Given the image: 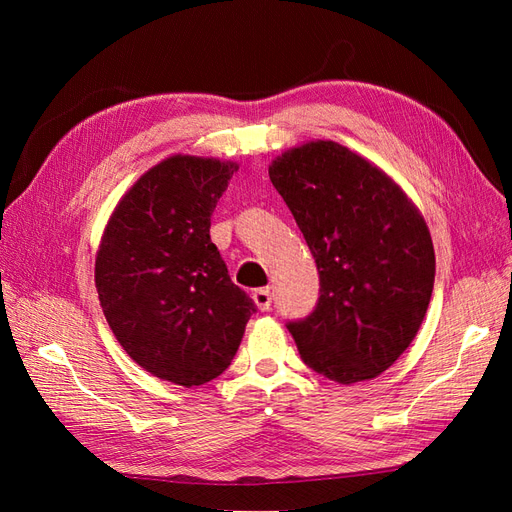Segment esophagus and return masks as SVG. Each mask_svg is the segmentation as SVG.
Instances as JSON below:
<instances>
[{
  "mask_svg": "<svg viewBox=\"0 0 512 512\" xmlns=\"http://www.w3.org/2000/svg\"><path fill=\"white\" fill-rule=\"evenodd\" d=\"M252 299H254V303H256V307L260 309V312H269L271 309V290L269 288H258V290H254V294H252Z\"/></svg>",
  "mask_w": 512,
  "mask_h": 512,
  "instance_id": "esophagus-1",
  "label": "esophagus"
}]
</instances>
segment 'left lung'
<instances>
[{"instance_id": "8db88e82", "label": "left lung", "mask_w": 512, "mask_h": 512, "mask_svg": "<svg viewBox=\"0 0 512 512\" xmlns=\"http://www.w3.org/2000/svg\"><path fill=\"white\" fill-rule=\"evenodd\" d=\"M320 275V299L288 322L301 359L339 384L380 376L427 314L436 254L410 196L374 162L335 141L282 151L269 166Z\"/></svg>"}]
</instances>
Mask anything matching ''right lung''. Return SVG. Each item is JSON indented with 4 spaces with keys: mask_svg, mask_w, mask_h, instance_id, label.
Segmentation results:
<instances>
[{
    "mask_svg": "<svg viewBox=\"0 0 512 512\" xmlns=\"http://www.w3.org/2000/svg\"><path fill=\"white\" fill-rule=\"evenodd\" d=\"M237 162L170 156L119 198L96 254L108 327L151 376L200 386L237 354L256 312L211 243V213Z\"/></svg>",
    "mask_w": 512,
    "mask_h": 512,
    "instance_id": "right-lung-1",
    "label": "right lung"
}]
</instances>
